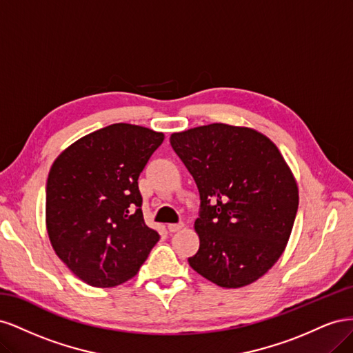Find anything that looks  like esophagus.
<instances>
[{"label": "esophagus", "instance_id": "1", "mask_svg": "<svg viewBox=\"0 0 353 353\" xmlns=\"http://www.w3.org/2000/svg\"><path fill=\"white\" fill-rule=\"evenodd\" d=\"M184 225L183 223H169L168 225V230L170 231V232H176V231H179L181 228H183Z\"/></svg>", "mask_w": 353, "mask_h": 353}]
</instances>
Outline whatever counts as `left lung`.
Instances as JSON below:
<instances>
[{
	"label": "left lung",
	"instance_id": "8db88e82",
	"mask_svg": "<svg viewBox=\"0 0 353 353\" xmlns=\"http://www.w3.org/2000/svg\"><path fill=\"white\" fill-rule=\"evenodd\" d=\"M200 194V248L188 263L219 287L252 284L271 270L290 239L297 183L268 137L210 123L170 135Z\"/></svg>",
	"mask_w": 353,
	"mask_h": 353
}]
</instances>
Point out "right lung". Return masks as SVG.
Wrapping results in <instances>:
<instances>
[{
    "label": "right lung",
    "mask_w": 353,
    "mask_h": 353,
    "mask_svg": "<svg viewBox=\"0 0 353 353\" xmlns=\"http://www.w3.org/2000/svg\"><path fill=\"white\" fill-rule=\"evenodd\" d=\"M165 135L113 123L79 138L52 163L46 223L52 249L79 280L119 285L159 241L145 225L138 176Z\"/></svg>",
    "instance_id": "right-lung-1"
}]
</instances>
